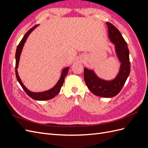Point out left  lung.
Instances as JSON below:
<instances>
[{"label": "left lung", "mask_w": 148, "mask_h": 148, "mask_svg": "<svg viewBox=\"0 0 148 148\" xmlns=\"http://www.w3.org/2000/svg\"><path fill=\"white\" fill-rule=\"evenodd\" d=\"M108 27L109 38L114 44L115 52L120 63L119 72L111 80H106L98 77L93 70L84 68V79L89 90L94 95L103 97H112L117 95L122 89L130 72L129 49L127 44L120 31L110 23Z\"/></svg>", "instance_id": "obj_1"}]
</instances>
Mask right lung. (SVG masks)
<instances>
[{
  "mask_svg": "<svg viewBox=\"0 0 148 148\" xmlns=\"http://www.w3.org/2000/svg\"><path fill=\"white\" fill-rule=\"evenodd\" d=\"M39 25L34 26V27H33L31 29H30L27 33L25 34L24 36V37L23 39H21V41L19 43L18 46H17L16 48V51L15 53V60H16V65H15V73H16V77L18 80V82L20 83L21 85V86L22 88L23 89V90L26 92V93L30 97L32 98V99L36 100V101H46V100H49L51 99H52V98L54 97L56 95H57L59 93L60 89L63 85L64 82L65 78L66 76L67 73L69 72V70L70 69L69 66H67L64 68L63 70H62L61 75L60 77V79L58 80L57 83L56 84V85L53 88L51 89H49V90L45 91H42V92H32L29 91V89L26 88V86L23 84V82H21V80L18 75V64H19V62H20V58L21 56V53L22 52V50H23V46L25 45V43L28 37L29 36V35L31 33V32L38 26Z\"/></svg>",
  "mask_w": 148,
  "mask_h": 148,
  "instance_id": "obj_1",
  "label": "right lung"
}]
</instances>
